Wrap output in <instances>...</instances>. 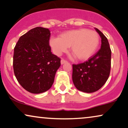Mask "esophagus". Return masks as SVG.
Returning a JSON list of instances; mask_svg holds the SVG:
<instances>
[{
  "mask_svg": "<svg viewBox=\"0 0 128 128\" xmlns=\"http://www.w3.org/2000/svg\"><path fill=\"white\" fill-rule=\"evenodd\" d=\"M67 62V61L66 60H64V59H61V64H64V63H66V62Z\"/></svg>",
  "mask_w": 128,
  "mask_h": 128,
  "instance_id": "34e87169",
  "label": "esophagus"
}]
</instances>
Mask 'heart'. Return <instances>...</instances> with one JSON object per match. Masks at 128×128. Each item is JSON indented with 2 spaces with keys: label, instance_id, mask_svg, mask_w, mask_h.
Returning a JSON list of instances; mask_svg holds the SVG:
<instances>
[{
  "label": "heart",
  "instance_id": "heart-1",
  "mask_svg": "<svg viewBox=\"0 0 128 128\" xmlns=\"http://www.w3.org/2000/svg\"><path fill=\"white\" fill-rule=\"evenodd\" d=\"M100 44L99 35L94 30L80 28L66 31L60 38L51 37L50 45L56 56L67 52L68 47L77 60L85 61L94 54Z\"/></svg>",
  "mask_w": 128,
  "mask_h": 128
}]
</instances>
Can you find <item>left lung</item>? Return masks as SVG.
Instances as JSON below:
<instances>
[{
    "label": "left lung",
    "instance_id": "left-lung-1",
    "mask_svg": "<svg viewBox=\"0 0 128 128\" xmlns=\"http://www.w3.org/2000/svg\"><path fill=\"white\" fill-rule=\"evenodd\" d=\"M101 38V48L88 60L72 64V82L76 88L85 93L98 91L108 80L111 67V50L107 38L95 28Z\"/></svg>",
    "mask_w": 128,
    "mask_h": 128
}]
</instances>
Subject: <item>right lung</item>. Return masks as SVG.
<instances>
[{"instance_id": "add662e5", "label": "right lung", "mask_w": 128, "mask_h": 128, "mask_svg": "<svg viewBox=\"0 0 128 128\" xmlns=\"http://www.w3.org/2000/svg\"><path fill=\"white\" fill-rule=\"evenodd\" d=\"M48 29L36 27L22 35L14 48V74L21 86L30 93L49 90L61 59L51 52Z\"/></svg>"}]
</instances>
